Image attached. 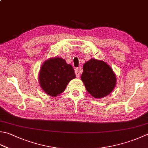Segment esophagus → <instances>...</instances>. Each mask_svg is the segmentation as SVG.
Segmentation results:
<instances>
[{"label":"esophagus","mask_w":148,"mask_h":148,"mask_svg":"<svg viewBox=\"0 0 148 148\" xmlns=\"http://www.w3.org/2000/svg\"><path fill=\"white\" fill-rule=\"evenodd\" d=\"M80 70L79 69H75V74H76V76L77 77V78H79V76H80Z\"/></svg>","instance_id":"obj_1"}]
</instances>
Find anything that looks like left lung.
I'll use <instances>...</instances> for the list:
<instances>
[{
  "label": "left lung",
  "instance_id": "obj_1",
  "mask_svg": "<svg viewBox=\"0 0 148 148\" xmlns=\"http://www.w3.org/2000/svg\"><path fill=\"white\" fill-rule=\"evenodd\" d=\"M83 68L81 79L89 94L99 99L111 93L116 85V76L110 66L103 61L90 59Z\"/></svg>",
  "mask_w": 148,
  "mask_h": 148
}]
</instances>
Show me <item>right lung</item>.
I'll use <instances>...</instances> for the list:
<instances>
[{"instance_id": "add662e5", "label": "right lung", "mask_w": 148, "mask_h": 148, "mask_svg": "<svg viewBox=\"0 0 148 148\" xmlns=\"http://www.w3.org/2000/svg\"><path fill=\"white\" fill-rule=\"evenodd\" d=\"M76 78L72 65L62 58H53L43 63L39 72V83L46 94L56 97L65 90L68 83Z\"/></svg>"}]
</instances>
